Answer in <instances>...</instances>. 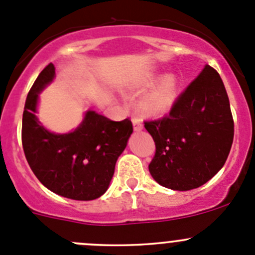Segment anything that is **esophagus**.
<instances>
[{"label": "esophagus", "mask_w": 255, "mask_h": 255, "mask_svg": "<svg viewBox=\"0 0 255 255\" xmlns=\"http://www.w3.org/2000/svg\"><path fill=\"white\" fill-rule=\"evenodd\" d=\"M132 122H133V128H134L135 132H139V130L143 129V123H142V121H140L139 117L134 116L132 120Z\"/></svg>", "instance_id": "34e87169"}]
</instances>
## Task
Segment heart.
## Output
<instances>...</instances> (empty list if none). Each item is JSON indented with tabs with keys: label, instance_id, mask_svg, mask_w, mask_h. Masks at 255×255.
Returning <instances> with one entry per match:
<instances>
[{
	"label": "heart",
	"instance_id": "heart-1",
	"mask_svg": "<svg viewBox=\"0 0 255 255\" xmlns=\"http://www.w3.org/2000/svg\"><path fill=\"white\" fill-rule=\"evenodd\" d=\"M156 80L155 75H149L143 80L140 86L149 87ZM177 96V80L174 75L163 76L153 89L140 101V109L150 116L165 115L173 109Z\"/></svg>",
	"mask_w": 255,
	"mask_h": 255
}]
</instances>
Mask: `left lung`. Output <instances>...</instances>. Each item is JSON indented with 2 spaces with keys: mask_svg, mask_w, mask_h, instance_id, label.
I'll use <instances>...</instances> for the list:
<instances>
[{
  "mask_svg": "<svg viewBox=\"0 0 255 255\" xmlns=\"http://www.w3.org/2000/svg\"><path fill=\"white\" fill-rule=\"evenodd\" d=\"M155 143L149 164L161 186L196 189L225 165L235 135L230 100L220 74L206 65L180 95L169 115L145 121Z\"/></svg>",
  "mask_w": 255,
  "mask_h": 255,
  "instance_id": "8db88e82",
  "label": "left lung"
}]
</instances>
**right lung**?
Masks as SVG:
<instances>
[{"instance_id": "obj_1", "label": "right lung", "mask_w": 255, "mask_h": 255, "mask_svg": "<svg viewBox=\"0 0 255 255\" xmlns=\"http://www.w3.org/2000/svg\"><path fill=\"white\" fill-rule=\"evenodd\" d=\"M54 76L55 68L50 63L28 92L22 120L25 159L34 175L50 191L79 201L95 200L109 189L116 161L133 132L132 122L129 118L116 122L89 111L74 132H49L35 113L38 94Z\"/></svg>"}]
</instances>
